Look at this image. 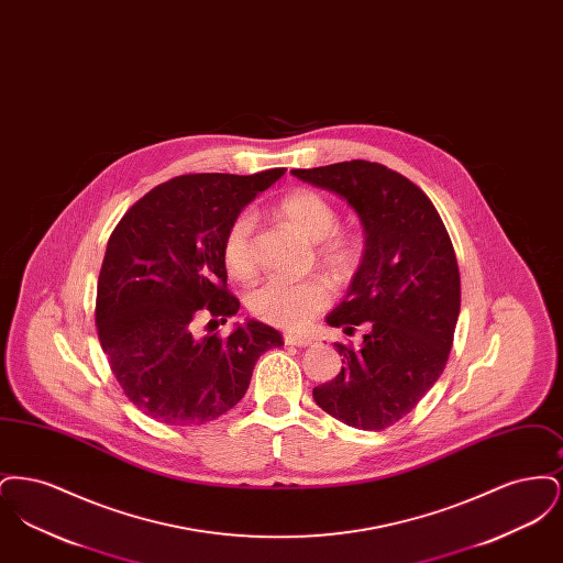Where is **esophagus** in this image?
I'll list each match as a JSON object with an SVG mask.
<instances>
[{"label":"esophagus","instance_id":"esophagus-1","mask_svg":"<svg viewBox=\"0 0 563 563\" xmlns=\"http://www.w3.org/2000/svg\"><path fill=\"white\" fill-rule=\"evenodd\" d=\"M285 344L289 346H297V349H306L312 346L314 340L310 335H299V333H285Z\"/></svg>","mask_w":563,"mask_h":563}]
</instances>
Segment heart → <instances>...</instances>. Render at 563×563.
Listing matches in <instances>:
<instances>
[{"label": "heart", "mask_w": 563, "mask_h": 563, "mask_svg": "<svg viewBox=\"0 0 563 563\" xmlns=\"http://www.w3.org/2000/svg\"><path fill=\"white\" fill-rule=\"evenodd\" d=\"M278 214L294 225L306 241L317 242V260L338 276H346L356 266V241L338 232V213L333 205L312 189H295L278 202ZM253 214H236L225 230L221 260L228 274L241 283L255 276L253 255ZM331 301V289L322 278L289 283L272 278L249 295L251 312L262 321L299 329L312 321Z\"/></svg>", "instance_id": "b5f03b06"}]
</instances>
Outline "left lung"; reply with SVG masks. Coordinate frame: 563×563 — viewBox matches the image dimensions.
Segmentation results:
<instances>
[{
    "mask_svg": "<svg viewBox=\"0 0 563 563\" xmlns=\"http://www.w3.org/2000/svg\"><path fill=\"white\" fill-rule=\"evenodd\" d=\"M297 179L344 198L358 214L365 251L349 294L327 317L358 346L335 344L342 372L312 390L335 420L388 429L443 374L460 314V272L450 234L429 196L407 177L367 161L295 168Z\"/></svg>",
    "mask_w": 563,
    "mask_h": 563,
    "instance_id": "left-lung-1",
    "label": "left lung"
}]
</instances>
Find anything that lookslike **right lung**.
<instances>
[{
  "label": "right lung",
  "mask_w": 563,
  "mask_h": 563,
  "mask_svg": "<svg viewBox=\"0 0 563 563\" xmlns=\"http://www.w3.org/2000/svg\"><path fill=\"white\" fill-rule=\"evenodd\" d=\"M287 168L257 175H181L147 191L111 232L97 285L99 342L129 401L168 427H198L230 411L257 358L283 346L260 321L228 338L196 335L241 308L228 291V225Z\"/></svg>",
  "instance_id": "add662e5"
}]
</instances>
